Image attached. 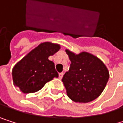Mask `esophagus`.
Returning a JSON list of instances; mask_svg holds the SVG:
<instances>
[{"instance_id":"1","label":"esophagus","mask_w":123,"mask_h":123,"mask_svg":"<svg viewBox=\"0 0 123 123\" xmlns=\"http://www.w3.org/2000/svg\"><path fill=\"white\" fill-rule=\"evenodd\" d=\"M63 73H60V74H59V79H62L63 78Z\"/></svg>"}]
</instances>
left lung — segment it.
<instances>
[{
  "instance_id": "obj_1",
  "label": "left lung",
  "mask_w": 123,
  "mask_h": 123,
  "mask_svg": "<svg viewBox=\"0 0 123 123\" xmlns=\"http://www.w3.org/2000/svg\"><path fill=\"white\" fill-rule=\"evenodd\" d=\"M71 61L62 81L68 97L76 103L91 102L101 94L109 78V72L97 57L86 51L76 55L66 50Z\"/></svg>"
}]
</instances>
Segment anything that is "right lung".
Listing matches in <instances>:
<instances>
[{
    "instance_id": "1",
    "label": "right lung",
    "mask_w": 123,
    "mask_h": 123,
    "mask_svg": "<svg viewBox=\"0 0 123 123\" xmlns=\"http://www.w3.org/2000/svg\"><path fill=\"white\" fill-rule=\"evenodd\" d=\"M60 49L59 44L44 42L32 49L14 66L12 71L14 86L24 94L34 93L54 77H58L55 63L49 57Z\"/></svg>"
}]
</instances>
